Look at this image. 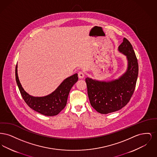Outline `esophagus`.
Wrapping results in <instances>:
<instances>
[{
	"label": "esophagus",
	"mask_w": 157,
	"mask_h": 157,
	"mask_svg": "<svg viewBox=\"0 0 157 157\" xmlns=\"http://www.w3.org/2000/svg\"><path fill=\"white\" fill-rule=\"evenodd\" d=\"M78 77L79 78H83L84 77V73L82 72V71H79L78 72Z\"/></svg>",
	"instance_id": "34e87169"
}]
</instances>
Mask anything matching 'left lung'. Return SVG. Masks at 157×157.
<instances>
[{
	"label": "left lung",
	"instance_id": "left-lung-1",
	"mask_svg": "<svg viewBox=\"0 0 157 157\" xmlns=\"http://www.w3.org/2000/svg\"><path fill=\"white\" fill-rule=\"evenodd\" d=\"M118 50L127 56V72L118 79L102 82L87 78L88 95L91 106L101 113L106 114L121 109L129 102L134 92L138 75V63L134 49L124 38Z\"/></svg>",
	"mask_w": 157,
	"mask_h": 157
}]
</instances>
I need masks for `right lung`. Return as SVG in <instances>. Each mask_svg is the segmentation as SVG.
<instances>
[{
  "mask_svg": "<svg viewBox=\"0 0 157 157\" xmlns=\"http://www.w3.org/2000/svg\"><path fill=\"white\" fill-rule=\"evenodd\" d=\"M15 76L19 90L26 104L34 111L50 117L58 115L65 107L69 93L78 80V74H75L65 79L50 95L43 97H34L29 95L23 89L17 76V65L15 69Z\"/></svg>",
  "mask_w": 157,
  "mask_h": 157,
  "instance_id": "add662e5",
  "label": "right lung"
}]
</instances>
